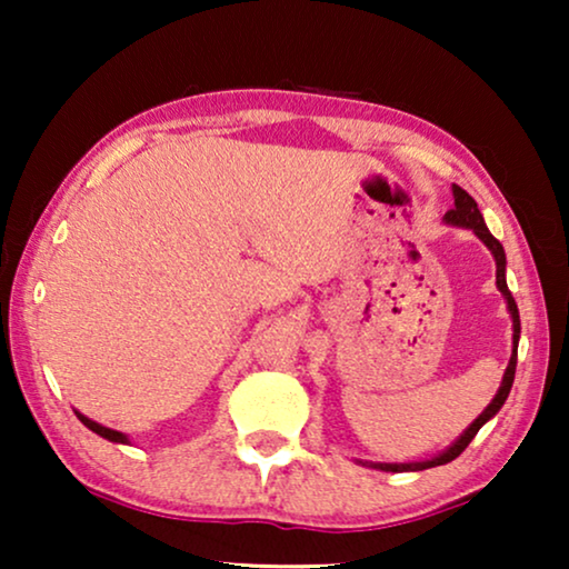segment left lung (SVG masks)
<instances>
[{
    "instance_id": "left-lung-1",
    "label": "left lung",
    "mask_w": 569,
    "mask_h": 569,
    "mask_svg": "<svg viewBox=\"0 0 569 569\" xmlns=\"http://www.w3.org/2000/svg\"><path fill=\"white\" fill-rule=\"evenodd\" d=\"M453 209H448L446 212V222L448 224H458V228H469L473 230V236H477L481 243H485L489 251L495 256V263H497V290L502 292L505 302H508V310H510V318H512V355H510V362H508V370H505L502 376V383H500V391L495 393V399L489 401V407L481 411V415L473 419V422L466 427V432L458 438L453 446L448 450H442L440 456L430 458V461H417V463H370L372 469H380V471H393V473H401V471H425V469H432V466H442V463H450L453 458H458L466 450V446L477 438V432L485 427L489 419H492L497 411L502 409L505 399H508L510 388H512V380H516V362H518V339H520V316H518V306H516V298H512L510 290H508V279H505V248L500 240H497L492 232L487 230L485 224V217H481L477 201H473L469 193H466L461 186L453 183ZM362 463V461H360ZM362 466H368L365 461Z\"/></svg>"
}]
</instances>
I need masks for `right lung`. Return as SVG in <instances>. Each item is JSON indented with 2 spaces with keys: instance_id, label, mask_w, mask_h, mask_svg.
I'll use <instances>...</instances> for the list:
<instances>
[{
  "instance_id": "right-lung-1",
  "label": "right lung",
  "mask_w": 569,
  "mask_h": 569,
  "mask_svg": "<svg viewBox=\"0 0 569 569\" xmlns=\"http://www.w3.org/2000/svg\"><path fill=\"white\" fill-rule=\"evenodd\" d=\"M77 419H80V422H82L84 427H88V430L100 435V438H106V440H111V442H129V438H127V435H123V432L111 430V427H103V425H98V422H92V419L80 415V411H77Z\"/></svg>"
}]
</instances>
